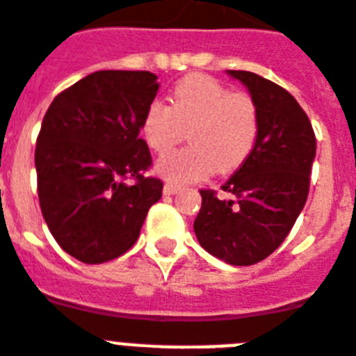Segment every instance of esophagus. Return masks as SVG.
I'll use <instances>...</instances> for the list:
<instances>
[{
	"instance_id": "esophagus-1",
	"label": "esophagus",
	"mask_w": 356,
	"mask_h": 356,
	"mask_svg": "<svg viewBox=\"0 0 356 356\" xmlns=\"http://www.w3.org/2000/svg\"><path fill=\"white\" fill-rule=\"evenodd\" d=\"M181 190V186L175 183H166L164 184V195H173V193H177Z\"/></svg>"
}]
</instances>
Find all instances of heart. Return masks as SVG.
<instances>
[{
    "label": "heart",
    "instance_id": "obj_1",
    "mask_svg": "<svg viewBox=\"0 0 356 356\" xmlns=\"http://www.w3.org/2000/svg\"><path fill=\"white\" fill-rule=\"evenodd\" d=\"M186 129L192 144L157 163V172L175 183L241 168L258 144L261 115L250 95L234 93L207 74H188L175 83L170 106L161 100L148 104L140 135L149 149L166 153Z\"/></svg>",
    "mask_w": 356,
    "mask_h": 356
}]
</instances>
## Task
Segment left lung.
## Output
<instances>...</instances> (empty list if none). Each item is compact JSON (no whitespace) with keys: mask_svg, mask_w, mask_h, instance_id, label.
<instances>
[{"mask_svg":"<svg viewBox=\"0 0 356 356\" xmlns=\"http://www.w3.org/2000/svg\"><path fill=\"white\" fill-rule=\"evenodd\" d=\"M243 83L261 115L247 163L221 186L230 197L201 190L193 221L199 245L230 265H254L276 250L307 201L316 138L300 104L278 83L250 71H227Z\"/></svg>","mask_w":356,"mask_h":356,"instance_id":"obj_1","label":"left lung"}]
</instances>
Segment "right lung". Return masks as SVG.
<instances>
[{
	"instance_id": "1",
	"label": "right lung",
	"mask_w": 356,
	"mask_h": 356,
	"mask_svg": "<svg viewBox=\"0 0 356 356\" xmlns=\"http://www.w3.org/2000/svg\"><path fill=\"white\" fill-rule=\"evenodd\" d=\"M157 91L149 71H97L58 95L43 117L34 152L40 208L78 261L128 252L163 195V181L143 175L152 155L138 137Z\"/></svg>"
}]
</instances>
